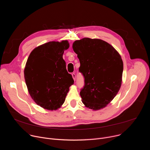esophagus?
Returning <instances> with one entry per match:
<instances>
[{"mask_svg": "<svg viewBox=\"0 0 150 150\" xmlns=\"http://www.w3.org/2000/svg\"><path fill=\"white\" fill-rule=\"evenodd\" d=\"M72 78H73L74 80L75 81V79H76V75H75V73H73V74H72Z\"/></svg>", "mask_w": 150, "mask_h": 150, "instance_id": "obj_1", "label": "esophagus"}]
</instances>
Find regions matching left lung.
I'll list each match as a JSON object with an SVG mask.
<instances>
[{"mask_svg":"<svg viewBox=\"0 0 150 150\" xmlns=\"http://www.w3.org/2000/svg\"><path fill=\"white\" fill-rule=\"evenodd\" d=\"M72 48L79 60V72L84 78L80 91L82 103L95 110L104 108L121 86V56L110 44L100 39L83 38L75 41Z\"/></svg>","mask_w":150,"mask_h":150,"instance_id":"left-lung-1","label":"left lung"}]
</instances>
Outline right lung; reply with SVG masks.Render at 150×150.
Wrapping results in <instances>:
<instances>
[{"mask_svg": "<svg viewBox=\"0 0 150 150\" xmlns=\"http://www.w3.org/2000/svg\"><path fill=\"white\" fill-rule=\"evenodd\" d=\"M68 41H50L34 49L30 53L24 69L29 93L42 108L56 110L65 102L69 88L74 84L63 59L69 48Z\"/></svg>", "mask_w": 150, "mask_h": 150, "instance_id": "1", "label": "right lung"}]
</instances>
